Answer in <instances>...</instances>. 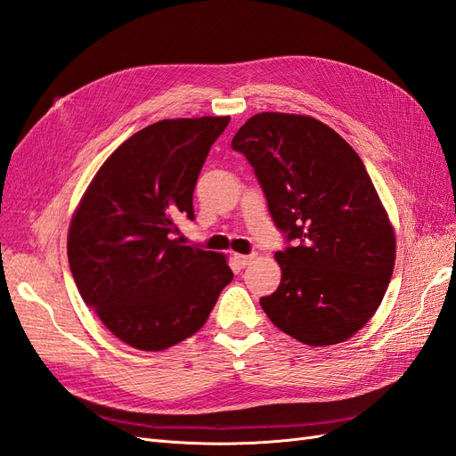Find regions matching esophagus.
<instances>
[{
  "label": "esophagus",
  "instance_id": "1",
  "mask_svg": "<svg viewBox=\"0 0 456 456\" xmlns=\"http://www.w3.org/2000/svg\"><path fill=\"white\" fill-rule=\"evenodd\" d=\"M255 258V255H233V262H236L238 268H245L249 262Z\"/></svg>",
  "mask_w": 456,
  "mask_h": 456
}]
</instances>
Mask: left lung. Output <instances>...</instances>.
<instances>
[{"instance_id": "1", "label": "left lung", "mask_w": 456, "mask_h": 456, "mask_svg": "<svg viewBox=\"0 0 456 456\" xmlns=\"http://www.w3.org/2000/svg\"><path fill=\"white\" fill-rule=\"evenodd\" d=\"M232 148L295 241L275 253L281 283L260 298L262 310L310 346L348 340L380 306L395 262L394 228L363 161L325 123L280 112L247 119Z\"/></svg>"}]
</instances>
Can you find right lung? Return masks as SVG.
<instances>
[{
    "instance_id": "add662e5",
    "label": "right lung",
    "mask_w": 456,
    "mask_h": 456,
    "mask_svg": "<svg viewBox=\"0 0 456 456\" xmlns=\"http://www.w3.org/2000/svg\"><path fill=\"white\" fill-rule=\"evenodd\" d=\"M230 118L163 119L134 133L94 175L68 232L86 305L129 346L159 352L191 337L233 273L226 258L183 245L194 188Z\"/></svg>"
}]
</instances>
